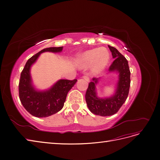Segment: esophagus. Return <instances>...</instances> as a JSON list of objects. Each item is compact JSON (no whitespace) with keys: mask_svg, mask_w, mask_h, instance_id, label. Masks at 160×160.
Listing matches in <instances>:
<instances>
[{"mask_svg":"<svg viewBox=\"0 0 160 160\" xmlns=\"http://www.w3.org/2000/svg\"><path fill=\"white\" fill-rule=\"evenodd\" d=\"M82 78L84 79L85 80H86L87 82H89V77H88V76H83Z\"/></svg>","mask_w":160,"mask_h":160,"instance_id":"34e87169","label":"esophagus"}]
</instances>
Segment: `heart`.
<instances>
[{
    "label": "heart",
    "instance_id": "1",
    "mask_svg": "<svg viewBox=\"0 0 160 160\" xmlns=\"http://www.w3.org/2000/svg\"><path fill=\"white\" fill-rule=\"evenodd\" d=\"M110 55L105 47L91 49L83 52L77 59L81 69H86L91 66V72L93 75L101 73L110 62Z\"/></svg>",
    "mask_w": 160,
    "mask_h": 160
}]
</instances>
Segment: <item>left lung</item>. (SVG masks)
<instances>
[{"instance_id":"8db88e82","label":"left lung","mask_w":160,"mask_h":160,"mask_svg":"<svg viewBox=\"0 0 160 160\" xmlns=\"http://www.w3.org/2000/svg\"><path fill=\"white\" fill-rule=\"evenodd\" d=\"M108 47L115 59L108 69L109 72L118 74L115 93L110 97H98L96 86L100 78H93L86 93V101L91 112L104 117L112 115L119 111L128 97L130 86V71L127 60L115 48L110 45Z\"/></svg>"}]
</instances>
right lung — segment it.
<instances>
[{
  "label": "right lung",
  "instance_id": "obj_1",
  "mask_svg": "<svg viewBox=\"0 0 160 160\" xmlns=\"http://www.w3.org/2000/svg\"><path fill=\"white\" fill-rule=\"evenodd\" d=\"M62 49L63 47L43 49L29 59L21 72L19 84V98L24 108L33 116L47 117L60 111L67 93L77 82L76 79H60L49 89L42 91L37 89L33 85L30 69L40 54L45 52H60Z\"/></svg>",
  "mask_w": 160,
  "mask_h": 160
}]
</instances>
